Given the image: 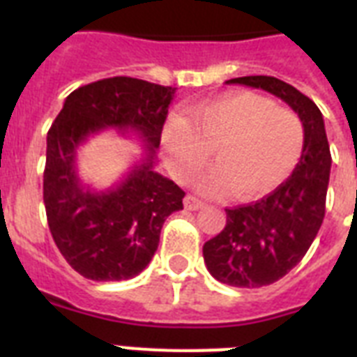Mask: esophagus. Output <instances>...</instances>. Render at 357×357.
Returning a JSON list of instances; mask_svg holds the SVG:
<instances>
[{
  "label": "esophagus",
  "mask_w": 357,
  "mask_h": 357,
  "mask_svg": "<svg viewBox=\"0 0 357 357\" xmlns=\"http://www.w3.org/2000/svg\"><path fill=\"white\" fill-rule=\"evenodd\" d=\"M204 207V202L198 200L196 196H187L185 198V209H189V211H196V209H202Z\"/></svg>",
  "instance_id": "34e87169"
}]
</instances>
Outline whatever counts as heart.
<instances>
[{"label": "heart", "mask_w": 357, "mask_h": 357, "mask_svg": "<svg viewBox=\"0 0 357 357\" xmlns=\"http://www.w3.org/2000/svg\"><path fill=\"white\" fill-rule=\"evenodd\" d=\"M215 168L202 181L207 195L250 200L271 192L293 172L304 150V126L291 109L271 98L235 92L198 103L187 120L174 116L162 129V153L179 179L195 178L211 159Z\"/></svg>", "instance_id": "heart-1"}]
</instances>
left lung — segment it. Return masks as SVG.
<instances>
[{
	"instance_id": "8db88e82",
	"label": "left lung",
	"mask_w": 357,
	"mask_h": 357,
	"mask_svg": "<svg viewBox=\"0 0 357 357\" xmlns=\"http://www.w3.org/2000/svg\"><path fill=\"white\" fill-rule=\"evenodd\" d=\"M226 83L271 92L304 126V150L293 174L255 204L226 209L224 229L204 244V261L215 280L231 287H263L298 265L315 241L324 220L332 155L322 113L293 85L271 75Z\"/></svg>"
}]
</instances>
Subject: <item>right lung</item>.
<instances>
[{
  "instance_id": "right-lung-1",
  "label": "right lung",
  "mask_w": 357,
  "mask_h": 357,
  "mask_svg": "<svg viewBox=\"0 0 357 357\" xmlns=\"http://www.w3.org/2000/svg\"><path fill=\"white\" fill-rule=\"evenodd\" d=\"M174 94V86L123 75L94 81L66 98L47 131V226L59 252L86 280L120 282L140 274L155 254L167 217L183 209V190L153 170ZM107 127L137 132L146 151L119 185L92 191L80 183L75 155L91 134Z\"/></svg>"
}]
</instances>
